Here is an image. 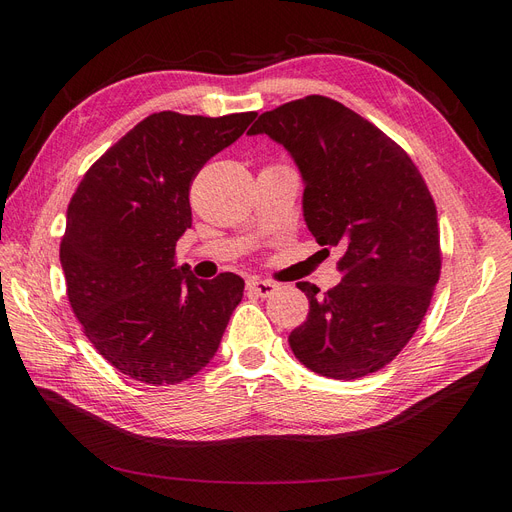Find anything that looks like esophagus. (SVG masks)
<instances>
[{"mask_svg":"<svg viewBox=\"0 0 512 512\" xmlns=\"http://www.w3.org/2000/svg\"><path fill=\"white\" fill-rule=\"evenodd\" d=\"M247 290L254 292L256 297L267 299V297H271V294L277 290V284H275V282H269V280H247Z\"/></svg>","mask_w":512,"mask_h":512,"instance_id":"34e87169","label":"esophagus"}]
</instances>
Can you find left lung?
<instances>
[{
    "label": "left lung",
    "mask_w": 512,
    "mask_h": 512,
    "mask_svg": "<svg viewBox=\"0 0 512 512\" xmlns=\"http://www.w3.org/2000/svg\"><path fill=\"white\" fill-rule=\"evenodd\" d=\"M284 145L303 177V218L339 247L342 282H299L309 314L288 337L320 376L356 380L389 365L425 318L440 277L438 213L408 153L374 123L324 96L262 113L247 132Z\"/></svg>",
    "instance_id": "8db88e82"
}]
</instances>
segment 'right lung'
Masks as SVG:
<instances>
[{"label": "right lung", "instance_id": "obj_1", "mask_svg": "<svg viewBox=\"0 0 512 512\" xmlns=\"http://www.w3.org/2000/svg\"><path fill=\"white\" fill-rule=\"evenodd\" d=\"M256 113H153L108 149L76 188L59 245L83 331L121 374L153 386L198 374L218 352L245 282L175 267L192 226L190 183Z\"/></svg>", "mask_w": 512, "mask_h": 512}]
</instances>
